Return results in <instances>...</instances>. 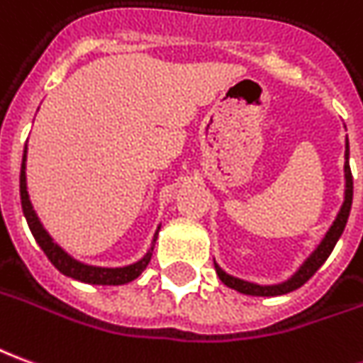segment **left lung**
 I'll return each instance as SVG.
<instances>
[{
  "label": "left lung",
  "mask_w": 363,
  "mask_h": 363,
  "mask_svg": "<svg viewBox=\"0 0 363 363\" xmlns=\"http://www.w3.org/2000/svg\"><path fill=\"white\" fill-rule=\"evenodd\" d=\"M344 181H346V186H344V202H342L340 212L336 220L332 222L330 230L326 232V235L323 238V242L316 245L308 257L305 259V263L298 267V269L283 283H277V285H257V283H250V281H243V279H238L230 273H225L216 261H214V267H216V273L220 281L224 283L225 287L234 289L238 293H243V295H252V296H279V295H287L295 289L303 287L308 279L313 277L316 271L320 269L324 261L328 259V255L334 250L336 242L340 240L342 232L346 228V222H348L350 216V208H352V196H354V179H352V171H350V145L348 139H346V153H344Z\"/></svg>",
  "instance_id": "1"
}]
</instances>
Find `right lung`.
<instances>
[{"label": "right lung", "mask_w": 363, "mask_h": 363, "mask_svg": "<svg viewBox=\"0 0 363 363\" xmlns=\"http://www.w3.org/2000/svg\"><path fill=\"white\" fill-rule=\"evenodd\" d=\"M27 147L23 151V163H21V177H19V190H21V206L23 214H25V220L29 224V230H31L33 238L37 240V243L40 245V250L45 252V255L49 257L50 263L57 267L62 275H67L70 279H76V281H82V283H90V285H125L129 281L138 279L147 265L151 261V255H153V247H155L157 235H159V230L161 225L157 228L155 235H153V242H151V247L147 250V253L135 263L131 265H125V267H98V265H88V263H82V261L74 259L72 255H68L60 245H58L50 234L43 228L40 224L37 212L33 210L31 200H29V192H27Z\"/></svg>", "instance_id": "obj_1"}]
</instances>
